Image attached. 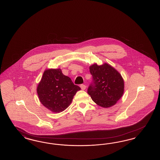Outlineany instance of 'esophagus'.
<instances>
[{"label": "esophagus", "instance_id": "34e87169", "mask_svg": "<svg viewBox=\"0 0 160 160\" xmlns=\"http://www.w3.org/2000/svg\"><path fill=\"white\" fill-rule=\"evenodd\" d=\"M80 88H81V89H82V90H84V89H86V86L84 84H81V85H80Z\"/></svg>", "mask_w": 160, "mask_h": 160}]
</instances>
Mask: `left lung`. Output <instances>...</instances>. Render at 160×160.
Masks as SVG:
<instances>
[{"label": "left lung", "mask_w": 160, "mask_h": 160, "mask_svg": "<svg viewBox=\"0 0 160 160\" xmlns=\"http://www.w3.org/2000/svg\"><path fill=\"white\" fill-rule=\"evenodd\" d=\"M89 70L92 82L88 88V94L99 106H113L122 97L124 91L121 75L106 63L101 65L95 63L89 67Z\"/></svg>", "instance_id": "obj_1"}]
</instances>
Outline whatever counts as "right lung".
Instances as JSON below:
<instances>
[{"label": "right lung", "instance_id": "obj_1", "mask_svg": "<svg viewBox=\"0 0 160 160\" xmlns=\"http://www.w3.org/2000/svg\"><path fill=\"white\" fill-rule=\"evenodd\" d=\"M81 89L63 75L61 69H46L38 84L37 93L42 104L54 113L65 110Z\"/></svg>", "mask_w": 160, "mask_h": 160}]
</instances>
